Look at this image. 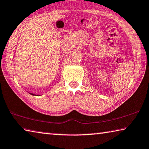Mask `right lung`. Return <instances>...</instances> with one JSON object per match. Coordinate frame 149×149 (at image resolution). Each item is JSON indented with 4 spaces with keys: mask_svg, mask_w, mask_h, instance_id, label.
Returning a JSON list of instances; mask_svg holds the SVG:
<instances>
[{
    "mask_svg": "<svg viewBox=\"0 0 149 149\" xmlns=\"http://www.w3.org/2000/svg\"><path fill=\"white\" fill-rule=\"evenodd\" d=\"M32 94V95H34V94Z\"/></svg>",
    "mask_w": 149,
    "mask_h": 149,
    "instance_id": "obj_1",
    "label": "right lung"
}]
</instances>
